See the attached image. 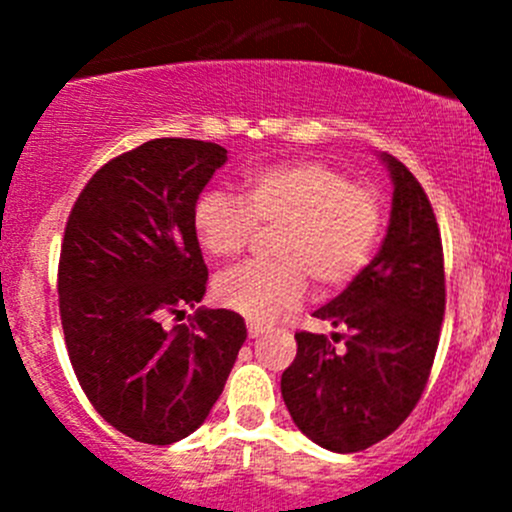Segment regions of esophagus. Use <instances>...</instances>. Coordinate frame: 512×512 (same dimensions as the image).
I'll return each instance as SVG.
<instances>
[{"mask_svg": "<svg viewBox=\"0 0 512 512\" xmlns=\"http://www.w3.org/2000/svg\"><path fill=\"white\" fill-rule=\"evenodd\" d=\"M247 334H250L252 339H257V337H265V334H270V327H262V324H255V322H250V324H247Z\"/></svg>", "mask_w": 512, "mask_h": 512, "instance_id": "1", "label": "esophagus"}]
</instances>
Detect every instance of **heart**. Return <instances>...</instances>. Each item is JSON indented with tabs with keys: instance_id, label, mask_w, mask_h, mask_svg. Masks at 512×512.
<instances>
[{
	"instance_id": "heart-1",
	"label": "heart",
	"mask_w": 512,
	"mask_h": 512,
	"mask_svg": "<svg viewBox=\"0 0 512 512\" xmlns=\"http://www.w3.org/2000/svg\"><path fill=\"white\" fill-rule=\"evenodd\" d=\"M381 203L322 160H287L245 175L242 198L205 190L193 205V232L208 255L230 260L272 230L270 255L232 267L215 280V299L250 322H272L299 307L307 277L334 292L369 265L381 235Z\"/></svg>"
}]
</instances>
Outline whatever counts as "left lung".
I'll use <instances>...</instances> for the list:
<instances>
[{
  "mask_svg": "<svg viewBox=\"0 0 512 512\" xmlns=\"http://www.w3.org/2000/svg\"><path fill=\"white\" fill-rule=\"evenodd\" d=\"M394 183L381 250L314 317L347 334L297 332L282 374L294 426L317 446L356 453L394 433L426 389L438 349L446 277L436 215L401 160L381 153ZM345 339L344 350L333 342Z\"/></svg>",
  "mask_w": 512,
  "mask_h": 512,
  "instance_id": "1",
  "label": "left lung"
}]
</instances>
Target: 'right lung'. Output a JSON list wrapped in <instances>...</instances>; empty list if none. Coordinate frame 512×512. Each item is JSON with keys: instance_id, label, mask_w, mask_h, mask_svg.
I'll return each mask as SVG.
<instances>
[{"instance_id": "right-lung-1", "label": "right lung", "mask_w": 512, "mask_h": 512, "mask_svg": "<svg viewBox=\"0 0 512 512\" xmlns=\"http://www.w3.org/2000/svg\"><path fill=\"white\" fill-rule=\"evenodd\" d=\"M227 151L156 138L108 160L69 215L59 260L66 349L94 409L133 441L168 446L205 421L245 344V319L198 307L208 267L193 205ZM196 307L165 330V311Z\"/></svg>"}]
</instances>
